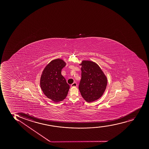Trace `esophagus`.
<instances>
[{"mask_svg": "<svg viewBox=\"0 0 149 149\" xmlns=\"http://www.w3.org/2000/svg\"><path fill=\"white\" fill-rule=\"evenodd\" d=\"M77 86V84L76 82H74L73 84H71V86L72 87H76V86Z\"/></svg>", "mask_w": 149, "mask_h": 149, "instance_id": "1", "label": "esophagus"}]
</instances>
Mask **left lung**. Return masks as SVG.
Listing matches in <instances>:
<instances>
[{"label":"left lung","instance_id":"1","mask_svg":"<svg viewBox=\"0 0 149 149\" xmlns=\"http://www.w3.org/2000/svg\"><path fill=\"white\" fill-rule=\"evenodd\" d=\"M81 65V79L79 90L87 102L95 101L101 97L106 89L107 79L97 64L90 61H83Z\"/></svg>","mask_w":149,"mask_h":149}]
</instances>
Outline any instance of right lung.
<instances>
[{"label": "right lung", "mask_w": 149, "mask_h": 149, "mask_svg": "<svg viewBox=\"0 0 149 149\" xmlns=\"http://www.w3.org/2000/svg\"><path fill=\"white\" fill-rule=\"evenodd\" d=\"M65 65L62 59L53 60L45 68L41 75V89L48 98L56 102L65 99L70 89L69 84L61 74Z\"/></svg>", "instance_id": "obj_1"}]
</instances>
